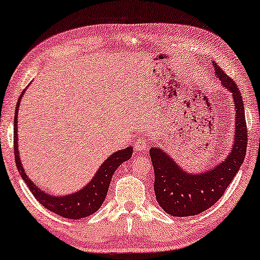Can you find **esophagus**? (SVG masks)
Segmentation results:
<instances>
[{
    "label": "esophagus",
    "instance_id": "1",
    "mask_svg": "<svg viewBox=\"0 0 260 260\" xmlns=\"http://www.w3.org/2000/svg\"><path fill=\"white\" fill-rule=\"evenodd\" d=\"M148 145H149V141L146 139V137H144V135H140V137L135 140V144H134L137 151H142V149L147 148Z\"/></svg>",
    "mask_w": 260,
    "mask_h": 260
}]
</instances>
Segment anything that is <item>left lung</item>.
<instances>
[{
    "instance_id": "8db88e82",
    "label": "left lung",
    "mask_w": 260,
    "mask_h": 260,
    "mask_svg": "<svg viewBox=\"0 0 260 260\" xmlns=\"http://www.w3.org/2000/svg\"><path fill=\"white\" fill-rule=\"evenodd\" d=\"M213 66L215 75L232 93L236 106V137L230 155L205 173L191 174L182 171L162 149L154 147L149 151L154 168L156 202L166 213L174 217L196 215L213 206L238 173L246 155L247 127L241 93L217 62H213Z\"/></svg>"
}]
</instances>
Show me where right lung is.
<instances>
[{
	"label": "right lung",
	"mask_w": 260,
	"mask_h": 260,
	"mask_svg": "<svg viewBox=\"0 0 260 260\" xmlns=\"http://www.w3.org/2000/svg\"><path fill=\"white\" fill-rule=\"evenodd\" d=\"M23 92L20 95L15 109V118H14V153H15V162L19 170L22 179L30 189L32 196L36 200L45 206L47 210L54 212L63 218L68 219H81L93 214L101 207L102 203L107 196L109 184H111L112 177L120 165L128 160L133 154V148L127 147L121 151L113 153L106 161L102 164L100 170L96 172L94 178L88 182L86 187L80 189L74 194L64 197H53L45 193L41 188L38 187L22 167L20 156H19V145H17V113H19V106Z\"/></svg>",
	"instance_id": "obj_1"
}]
</instances>
